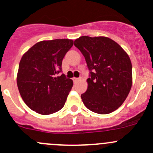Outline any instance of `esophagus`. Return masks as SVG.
<instances>
[{
  "label": "esophagus",
  "instance_id": "esophagus-1",
  "mask_svg": "<svg viewBox=\"0 0 153 153\" xmlns=\"http://www.w3.org/2000/svg\"><path fill=\"white\" fill-rule=\"evenodd\" d=\"M80 80V78H73V81H74V83H77L78 81Z\"/></svg>",
  "mask_w": 153,
  "mask_h": 153
}]
</instances>
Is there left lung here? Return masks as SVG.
Instances as JSON below:
<instances>
[{
    "label": "left lung",
    "instance_id": "obj_1",
    "mask_svg": "<svg viewBox=\"0 0 153 153\" xmlns=\"http://www.w3.org/2000/svg\"><path fill=\"white\" fill-rule=\"evenodd\" d=\"M74 45L85 56L90 70L88 89L81 94L85 106L98 114L116 110L132 85V65L119 44L107 37L81 36Z\"/></svg>",
    "mask_w": 153,
    "mask_h": 153
}]
</instances>
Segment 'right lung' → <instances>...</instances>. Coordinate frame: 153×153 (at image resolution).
Here are the masks:
<instances>
[{
    "label": "right lung",
    "mask_w": 153,
    "mask_h": 153,
    "mask_svg": "<svg viewBox=\"0 0 153 153\" xmlns=\"http://www.w3.org/2000/svg\"><path fill=\"white\" fill-rule=\"evenodd\" d=\"M73 45L69 39L42 41L31 47L21 59L17 86L25 103L31 110L50 115L60 110L73 86L62 72V62Z\"/></svg>",
    "instance_id": "obj_1"
}]
</instances>
